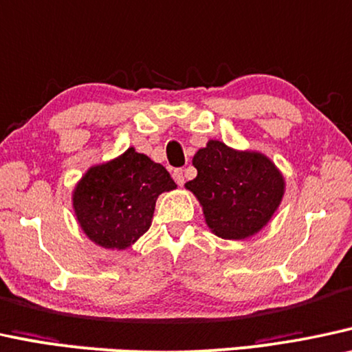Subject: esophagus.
<instances>
[{
    "label": "esophagus",
    "instance_id": "obj_1",
    "mask_svg": "<svg viewBox=\"0 0 352 352\" xmlns=\"http://www.w3.org/2000/svg\"><path fill=\"white\" fill-rule=\"evenodd\" d=\"M172 177H173V180H175V184L179 186L185 184V175H184V170H182V168H175V170H173V173H172Z\"/></svg>",
    "mask_w": 352,
    "mask_h": 352
}]
</instances>
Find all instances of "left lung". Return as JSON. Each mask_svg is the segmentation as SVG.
Returning <instances> with one entry per match:
<instances>
[{
  "label": "left lung",
  "instance_id": "obj_1",
  "mask_svg": "<svg viewBox=\"0 0 352 352\" xmlns=\"http://www.w3.org/2000/svg\"><path fill=\"white\" fill-rule=\"evenodd\" d=\"M191 164L198 175L186 182L185 188L197 197L204 222L217 237H253L283 201L286 179L260 151L234 149L219 140H209Z\"/></svg>",
  "mask_w": 352,
  "mask_h": 352
}]
</instances>
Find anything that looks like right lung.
I'll use <instances>...</instances> for the list:
<instances>
[{"label":"right lung","mask_w":352,"mask_h":352,"mask_svg":"<svg viewBox=\"0 0 352 352\" xmlns=\"http://www.w3.org/2000/svg\"><path fill=\"white\" fill-rule=\"evenodd\" d=\"M175 188L166 167L131 146L118 157L89 167L74 185L71 201L91 242L122 252L149 230L159 195Z\"/></svg>","instance_id":"add662e5"}]
</instances>
